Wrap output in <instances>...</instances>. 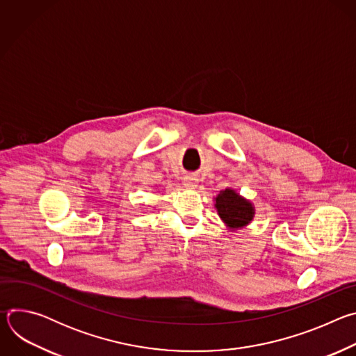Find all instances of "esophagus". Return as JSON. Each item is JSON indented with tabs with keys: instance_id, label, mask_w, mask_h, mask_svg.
Returning <instances> with one entry per match:
<instances>
[{
	"instance_id": "esophagus-1",
	"label": "esophagus",
	"mask_w": 356,
	"mask_h": 356,
	"mask_svg": "<svg viewBox=\"0 0 356 356\" xmlns=\"http://www.w3.org/2000/svg\"><path fill=\"white\" fill-rule=\"evenodd\" d=\"M198 184V180L195 177H186L184 179V187L187 188H195Z\"/></svg>"
}]
</instances>
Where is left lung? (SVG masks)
I'll use <instances>...</instances> for the list:
<instances>
[{
    "instance_id": "left-lung-1",
    "label": "left lung",
    "mask_w": 356,
    "mask_h": 356,
    "mask_svg": "<svg viewBox=\"0 0 356 356\" xmlns=\"http://www.w3.org/2000/svg\"><path fill=\"white\" fill-rule=\"evenodd\" d=\"M214 207L218 217L229 231L246 228L255 218V206L241 195L235 188L227 187L214 197Z\"/></svg>"
}]
</instances>
